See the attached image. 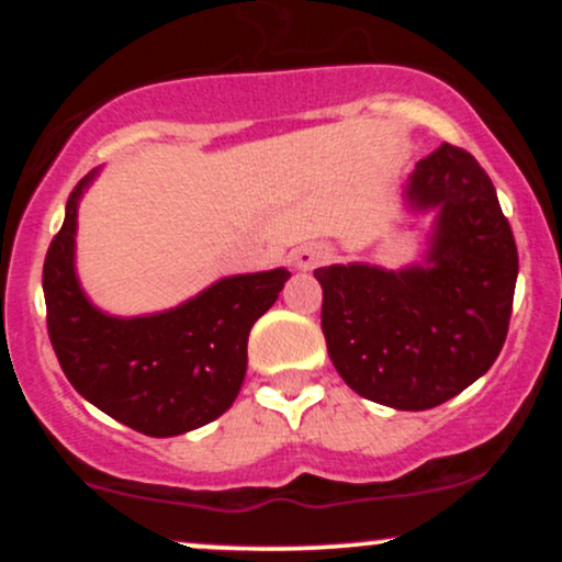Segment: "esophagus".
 I'll return each mask as SVG.
<instances>
[{
	"mask_svg": "<svg viewBox=\"0 0 562 562\" xmlns=\"http://www.w3.org/2000/svg\"><path fill=\"white\" fill-rule=\"evenodd\" d=\"M327 259H330V248H327V245H319V243L301 245V248H295V254H293L295 267H299L301 272H308V269L319 267V263H325Z\"/></svg>",
	"mask_w": 562,
	"mask_h": 562,
	"instance_id": "34e87169",
	"label": "esophagus"
}]
</instances>
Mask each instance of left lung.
<instances>
[{
  "label": "left lung",
  "instance_id": "1",
  "mask_svg": "<svg viewBox=\"0 0 562 562\" xmlns=\"http://www.w3.org/2000/svg\"><path fill=\"white\" fill-rule=\"evenodd\" d=\"M409 214H434L423 261L402 269L333 263L322 333L348 389L393 409L449 402L499 357L518 280V248L479 160L443 142L404 184Z\"/></svg>",
  "mask_w": 562,
  "mask_h": 562
}]
</instances>
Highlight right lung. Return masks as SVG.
I'll use <instances>...</instances> for the list:
<instances>
[{
  "instance_id": "obj_1",
  "label": "right lung",
  "mask_w": 562,
  "mask_h": 562,
  "mask_svg": "<svg viewBox=\"0 0 562 562\" xmlns=\"http://www.w3.org/2000/svg\"><path fill=\"white\" fill-rule=\"evenodd\" d=\"M97 173L70 192L66 222L44 259L49 340L70 385L97 409L145 436L187 434L237 398L250 327L272 308L290 272L222 277L179 306L142 317L102 312L76 274L79 203Z\"/></svg>"
}]
</instances>
